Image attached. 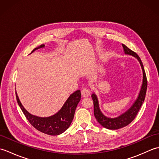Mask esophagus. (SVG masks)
Returning a JSON list of instances; mask_svg holds the SVG:
<instances>
[{"label":"esophagus","instance_id":"esophagus-1","mask_svg":"<svg viewBox=\"0 0 159 159\" xmlns=\"http://www.w3.org/2000/svg\"><path fill=\"white\" fill-rule=\"evenodd\" d=\"M81 94H82V96L83 97H87L89 96L90 94V92H89V89H87V88H83L81 90Z\"/></svg>","mask_w":159,"mask_h":159}]
</instances>
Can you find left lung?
I'll use <instances>...</instances> for the list:
<instances>
[{
    "label": "left lung",
    "instance_id": "left-lung-1",
    "mask_svg": "<svg viewBox=\"0 0 159 159\" xmlns=\"http://www.w3.org/2000/svg\"><path fill=\"white\" fill-rule=\"evenodd\" d=\"M122 46L125 55H129L133 56L134 58L137 59V60L139 61L141 66V68L142 70L143 74L142 84H141L140 91L139 92V94H138L137 99L134 100V102L132 104L131 107L127 111H125L124 113H121L119 116L116 117H109L104 116L100 109L99 101L97 95L95 93H93L92 94V98L93 101L94 116H95L98 122L101 126L110 130H117L126 126L127 125L129 124L131 121L135 118L141 105H142L143 102H144L147 89L146 76V73H145L143 63L141 62L140 57L138 56L135 52L128 48L126 46H125L123 43Z\"/></svg>",
    "mask_w": 159,
    "mask_h": 159
}]
</instances>
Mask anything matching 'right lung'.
Masks as SVG:
<instances>
[{
  "label": "right lung",
  "instance_id": "obj_1",
  "mask_svg": "<svg viewBox=\"0 0 159 159\" xmlns=\"http://www.w3.org/2000/svg\"><path fill=\"white\" fill-rule=\"evenodd\" d=\"M42 48H44V45L42 44L37 47L33 49L31 53L35 51L36 50ZM16 95L18 105L30 124L37 130L49 135H59L70 127L73 120L76 107L81 98L80 91L79 89L76 90L73 93L70 94L68 98L67 99L58 112L51 116L43 117L34 116L28 112L20 102L16 92Z\"/></svg>",
  "mask_w": 159,
  "mask_h": 159
}]
</instances>
